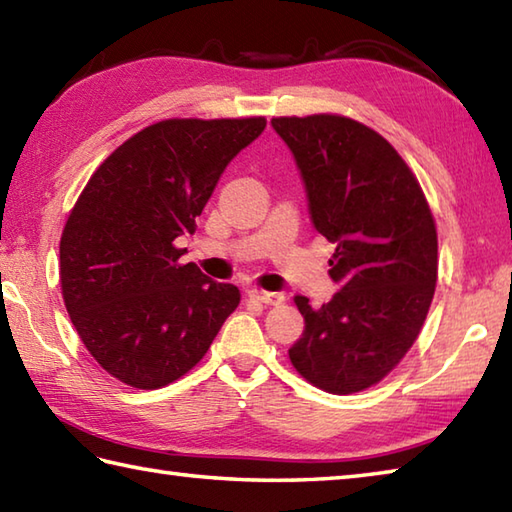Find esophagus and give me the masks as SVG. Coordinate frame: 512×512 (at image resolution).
<instances>
[{"label":"esophagus","instance_id":"1","mask_svg":"<svg viewBox=\"0 0 512 512\" xmlns=\"http://www.w3.org/2000/svg\"><path fill=\"white\" fill-rule=\"evenodd\" d=\"M248 297L250 299H257V302H262L266 306H279L284 302V295L282 293H270V290H259V288H250L248 290Z\"/></svg>","mask_w":512,"mask_h":512}]
</instances>
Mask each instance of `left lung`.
<instances>
[{
    "label": "left lung",
    "instance_id": "1",
    "mask_svg": "<svg viewBox=\"0 0 512 512\" xmlns=\"http://www.w3.org/2000/svg\"><path fill=\"white\" fill-rule=\"evenodd\" d=\"M302 175L308 213L335 244L339 290L313 308L295 295L304 333L288 348L310 384L359 393L393 370L419 335L437 284V230L417 177L373 128L342 115L275 117Z\"/></svg>",
    "mask_w": 512,
    "mask_h": 512
}]
</instances>
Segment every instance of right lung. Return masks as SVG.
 Segmentation results:
<instances>
[{
  "label": "right lung",
  "mask_w": 512,
  "mask_h": 512,
  "mask_svg": "<svg viewBox=\"0 0 512 512\" xmlns=\"http://www.w3.org/2000/svg\"><path fill=\"white\" fill-rule=\"evenodd\" d=\"M264 117L164 119L104 159L66 219L59 279L70 322L106 373L133 388L186 375L239 304L175 242L195 233L219 177Z\"/></svg>",
  "instance_id": "obj_1"
}]
</instances>
